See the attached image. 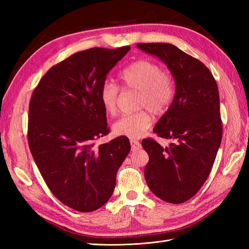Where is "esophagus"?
<instances>
[{
  "instance_id": "esophagus-1",
  "label": "esophagus",
  "mask_w": 249,
  "mask_h": 249,
  "mask_svg": "<svg viewBox=\"0 0 249 249\" xmlns=\"http://www.w3.org/2000/svg\"><path fill=\"white\" fill-rule=\"evenodd\" d=\"M130 145H131V150L133 151H137V150L141 149L140 142L136 139H130Z\"/></svg>"
}]
</instances>
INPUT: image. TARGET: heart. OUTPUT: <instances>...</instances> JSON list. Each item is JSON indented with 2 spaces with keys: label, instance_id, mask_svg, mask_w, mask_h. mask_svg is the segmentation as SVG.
Instances as JSON below:
<instances>
[{
  "label": "heart",
  "instance_id": "obj_1",
  "mask_svg": "<svg viewBox=\"0 0 249 249\" xmlns=\"http://www.w3.org/2000/svg\"><path fill=\"white\" fill-rule=\"evenodd\" d=\"M125 89L138 91V112L122 116L113 124V133L128 138H139L152 125L151 111L162 114L170 107L176 95V82L168 71H163L156 62L138 60L120 72ZM120 88L106 81L99 91V98L106 112L114 115L118 110Z\"/></svg>",
  "mask_w": 249,
  "mask_h": 249
}]
</instances>
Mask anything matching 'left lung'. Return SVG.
<instances>
[{
  "instance_id": "8db88e82",
  "label": "left lung",
  "mask_w": 249,
  "mask_h": 249,
  "mask_svg": "<svg viewBox=\"0 0 249 249\" xmlns=\"http://www.w3.org/2000/svg\"><path fill=\"white\" fill-rule=\"evenodd\" d=\"M165 63L176 80L170 107L154 133L173 142L162 147L152 138L142 140L149 154L144 178L151 192L169 203L193 198L210 176L223 137L219 94L212 72L202 62L166 43L137 44Z\"/></svg>"
}]
</instances>
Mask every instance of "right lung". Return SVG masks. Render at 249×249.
Here are the masks:
<instances>
[{
	"label": "right lung",
	"mask_w": 249,
	"mask_h": 249,
	"mask_svg": "<svg viewBox=\"0 0 249 249\" xmlns=\"http://www.w3.org/2000/svg\"><path fill=\"white\" fill-rule=\"evenodd\" d=\"M129 49L91 48L73 53L52 66L32 94V156L50 192L79 212H93L107 202L116 172L130 151L125 136L95 146V141L109 134L100 88Z\"/></svg>",
	"instance_id": "1"
}]
</instances>
